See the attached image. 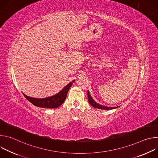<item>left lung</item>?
I'll list each match as a JSON object with an SVG mask.
<instances>
[{"instance_id":"obj_1","label":"left lung","mask_w":158,"mask_h":158,"mask_svg":"<svg viewBox=\"0 0 158 158\" xmlns=\"http://www.w3.org/2000/svg\"><path fill=\"white\" fill-rule=\"evenodd\" d=\"M87 98H88V101L89 102V104H91L93 107H95V108H98V109H104V110H110V109H116L118 107H107L105 106H102L101 105L98 103H97L91 97V94H90V93L89 91H87Z\"/></svg>"}]
</instances>
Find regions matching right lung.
Returning <instances> with one entry per match:
<instances>
[{"instance_id":"1","label":"right lung","mask_w":158,"mask_h":158,"mask_svg":"<svg viewBox=\"0 0 158 158\" xmlns=\"http://www.w3.org/2000/svg\"><path fill=\"white\" fill-rule=\"evenodd\" d=\"M74 82V80L72 82H69L67 85H65L60 92L57 93L56 94L46 98H34L31 97H29L22 93L25 96V98L30 101L32 104L37 107H43V108H57L59 107L65 100L67 97V93L69 91V89H70L71 86L72 85L73 83Z\"/></svg>"}]
</instances>
